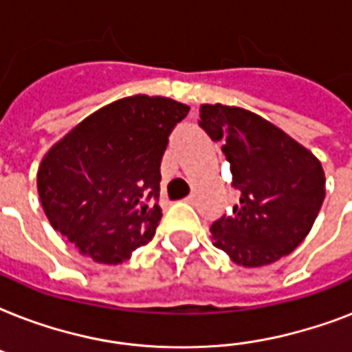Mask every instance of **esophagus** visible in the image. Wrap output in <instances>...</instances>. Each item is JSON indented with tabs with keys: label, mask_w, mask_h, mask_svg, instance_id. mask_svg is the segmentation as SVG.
I'll return each instance as SVG.
<instances>
[{
	"label": "esophagus",
	"mask_w": 352,
	"mask_h": 352,
	"mask_svg": "<svg viewBox=\"0 0 352 352\" xmlns=\"http://www.w3.org/2000/svg\"><path fill=\"white\" fill-rule=\"evenodd\" d=\"M184 201H186L188 204H195V201H197V193H190Z\"/></svg>",
	"instance_id": "34e87169"
}]
</instances>
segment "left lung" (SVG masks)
Wrapping results in <instances>:
<instances>
[{
    "label": "left lung",
    "mask_w": 352,
    "mask_h": 352,
    "mask_svg": "<svg viewBox=\"0 0 352 352\" xmlns=\"http://www.w3.org/2000/svg\"><path fill=\"white\" fill-rule=\"evenodd\" d=\"M199 126L223 140L239 204L210 226L235 265L265 267L305 239L325 199V171L312 151L256 113L203 104Z\"/></svg>",
    "instance_id": "1"
}]
</instances>
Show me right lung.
<instances>
[{
  "instance_id": "1",
  "label": "right lung",
  "mask_w": 352,
  "mask_h": 352,
  "mask_svg": "<svg viewBox=\"0 0 352 352\" xmlns=\"http://www.w3.org/2000/svg\"><path fill=\"white\" fill-rule=\"evenodd\" d=\"M188 111L166 96H126L52 144L36 175L52 228L104 265L127 261L153 239L162 217L160 160Z\"/></svg>"
}]
</instances>
